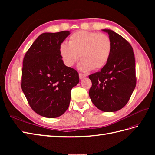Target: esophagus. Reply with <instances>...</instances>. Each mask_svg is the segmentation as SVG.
<instances>
[{
  "instance_id": "1",
  "label": "esophagus",
  "mask_w": 155,
  "mask_h": 155,
  "mask_svg": "<svg viewBox=\"0 0 155 155\" xmlns=\"http://www.w3.org/2000/svg\"><path fill=\"white\" fill-rule=\"evenodd\" d=\"M79 79H83L84 78L87 77V75L85 74H83V73H79Z\"/></svg>"
}]
</instances>
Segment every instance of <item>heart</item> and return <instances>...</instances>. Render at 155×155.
Segmentation results:
<instances>
[{
    "label": "heart",
    "instance_id": "1",
    "mask_svg": "<svg viewBox=\"0 0 155 155\" xmlns=\"http://www.w3.org/2000/svg\"><path fill=\"white\" fill-rule=\"evenodd\" d=\"M112 41L102 33L79 30L68 38V45L63 43L59 47V54L64 64L71 67L80 57L78 68L82 71L98 70L104 68L112 51Z\"/></svg>",
    "mask_w": 155,
    "mask_h": 155
}]
</instances>
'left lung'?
<instances>
[{"mask_svg": "<svg viewBox=\"0 0 155 155\" xmlns=\"http://www.w3.org/2000/svg\"><path fill=\"white\" fill-rule=\"evenodd\" d=\"M112 48L110 58L100 72L88 76L91 101L104 112H116L127 104L137 83L133 49L122 36L109 29Z\"/></svg>", "mask_w": 155, "mask_h": 155, "instance_id": "8db88e82", "label": "left lung"}]
</instances>
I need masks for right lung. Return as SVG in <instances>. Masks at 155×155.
<instances>
[{"mask_svg": "<svg viewBox=\"0 0 155 155\" xmlns=\"http://www.w3.org/2000/svg\"><path fill=\"white\" fill-rule=\"evenodd\" d=\"M70 31L43 33L23 59L21 88L34 112L46 118L63 114L70 105L72 88L79 82L76 70L64 65L59 47Z\"/></svg>", "mask_w": 155, "mask_h": 155, "instance_id": "add662e5", "label": "right lung"}]
</instances>
